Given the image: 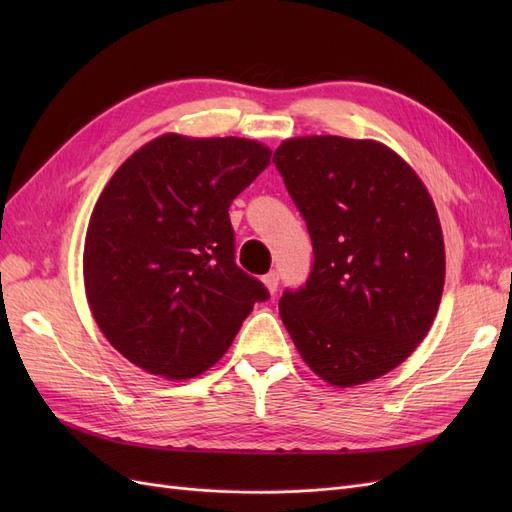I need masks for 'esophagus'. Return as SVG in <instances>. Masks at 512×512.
I'll list each match as a JSON object with an SVG mask.
<instances>
[{
  "mask_svg": "<svg viewBox=\"0 0 512 512\" xmlns=\"http://www.w3.org/2000/svg\"><path fill=\"white\" fill-rule=\"evenodd\" d=\"M262 284H265V288H267L271 294H275L277 284H280V275H277L275 271H271V273H267L265 277H262Z\"/></svg>",
  "mask_w": 512,
  "mask_h": 512,
  "instance_id": "1",
  "label": "esophagus"
}]
</instances>
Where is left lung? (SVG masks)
Returning <instances> with one entry per match:
<instances>
[{
  "instance_id": "left-lung-1",
  "label": "left lung",
  "mask_w": 512,
  "mask_h": 512,
  "mask_svg": "<svg viewBox=\"0 0 512 512\" xmlns=\"http://www.w3.org/2000/svg\"><path fill=\"white\" fill-rule=\"evenodd\" d=\"M273 162L314 245L280 316L301 359L339 389L404 363L438 314L446 254L436 205L397 151L371 138L294 136Z\"/></svg>"
}]
</instances>
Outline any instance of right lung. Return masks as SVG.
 I'll return each instance as SVG.
<instances>
[{"label":"right lung","mask_w":512,"mask_h":512,"mask_svg":"<svg viewBox=\"0 0 512 512\" xmlns=\"http://www.w3.org/2000/svg\"><path fill=\"white\" fill-rule=\"evenodd\" d=\"M271 162L252 138H153L108 179L89 218L83 280L98 329L147 374L218 363L267 288L235 265L228 207Z\"/></svg>","instance_id":"obj_1"}]
</instances>
